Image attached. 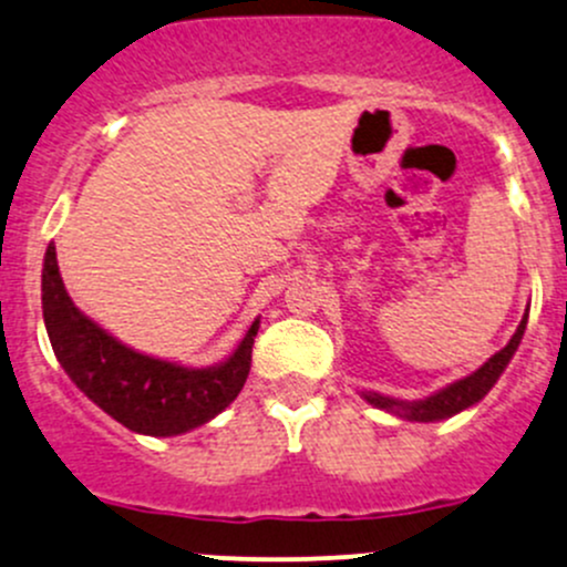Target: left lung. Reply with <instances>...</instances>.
I'll return each instance as SVG.
<instances>
[{
    "label": "left lung",
    "mask_w": 567,
    "mask_h": 567,
    "mask_svg": "<svg viewBox=\"0 0 567 567\" xmlns=\"http://www.w3.org/2000/svg\"><path fill=\"white\" fill-rule=\"evenodd\" d=\"M524 327H527V313H524L522 324L516 327V332H513V338L507 341L505 349H499L494 358H488L475 373H470V377L447 384L445 390L429 395V399L412 401V404H406V401L388 399V395H379V393H365V399H369L373 406H379V410L395 412L399 417L417 420V423H431V420L451 417V414H456L461 410H466V406L477 404V401H481L483 395L494 388V382H497L499 373L505 371V365L511 363V358L516 354L518 343H522Z\"/></svg>",
    "instance_id": "obj_1"
}]
</instances>
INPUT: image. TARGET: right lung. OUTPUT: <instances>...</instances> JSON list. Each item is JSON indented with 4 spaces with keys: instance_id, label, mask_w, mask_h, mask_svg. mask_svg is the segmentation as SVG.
<instances>
[{
    "instance_id": "right-lung-1",
    "label": "right lung",
    "mask_w": 567,
    "mask_h": 567,
    "mask_svg": "<svg viewBox=\"0 0 567 567\" xmlns=\"http://www.w3.org/2000/svg\"><path fill=\"white\" fill-rule=\"evenodd\" d=\"M43 319L56 360L75 388L116 423L150 436L183 434L224 412L248 379L250 349L259 332L256 319L235 354L213 369H183L133 352L73 306L54 245L43 261Z\"/></svg>"
}]
</instances>
